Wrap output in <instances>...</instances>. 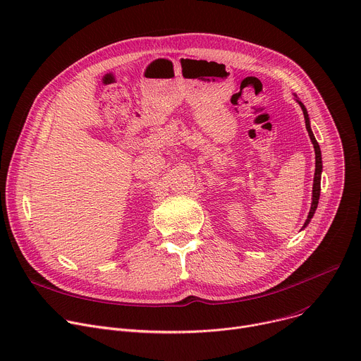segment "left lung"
<instances>
[{
  "mask_svg": "<svg viewBox=\"0 0 361 361\" xmlns=\"http://www.w3.org/2000/svg\"><path fill=\"white\" fill-rule=\"evenodd\" d=\"M296 101L299 102V105H300V108H302V111H303L305 126H307V131H308V134H310V137H311V142H312L314 149H315V175H314V188H312V204H311V211H310V214H308V218H307V221H305V224H303V227H302V228H305V227H307V226L310 224L311 218L314 216L315 209H317V207H318V201H319V190H321V172H322V157H321V149H319V145H318V142L315 140L314 133H312L311 126H310L308 111H307V108H305V105H303L299 99H296Z\"/></svg>",
  "mask_w": 361,
  "mask_h": 361,
  "instance_id": "obj_1",
  "label": "left lung"
}]
</instances>
